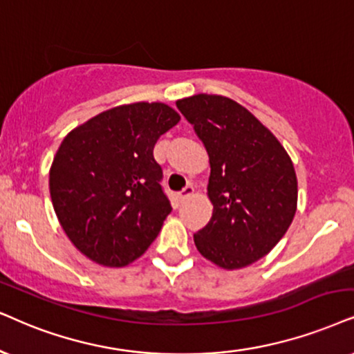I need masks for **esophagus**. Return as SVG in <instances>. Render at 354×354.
Here are the masks:
<instances>
[{
    "mask_svg": "<svg viewBox=\"0 0 354 354\" xmlns=\"http://www.w3.org/2000/svg\"><path fill=\"white\" fill-rule=\"evenodd\" d=\"M192 194H194V187H192V185H187L185 189L180 192V201H185L187 198H191Z\"/></svg>",
    "mask_w": 354,
    "mask_h": 354,
    "instance_id": "esophagus-1",
    "label": "esophagus"
}]
</instances>
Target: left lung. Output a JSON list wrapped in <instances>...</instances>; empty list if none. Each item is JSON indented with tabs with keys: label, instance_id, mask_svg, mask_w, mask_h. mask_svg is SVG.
Instances as JSON below:
<instances>
[{
	"label": "left lung",
	"instance_id": "left-lung-1",
	"mask_svg": "<svg viewBox=\"0 0 354 354\" xmlns=\"http://www.w3.org/2000/svg\"><path fill=\"white\" fill-rule=\"evenodd\" d=\"M207 150V225L194 234L198 252L227 271L266 257L283 239L297 210L292 160L247 107L221 95L176 101Z\"/></svg>",
	"mask_w": 354,
	"mask_h": 354
}]
</instances>
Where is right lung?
<instances>
[{
  "label": "right lung",
  "instance_id": "obj_1",
  "mask_svg": "<svg viewBox=\"0 0 354 354\" xmlns=\"http://www.w3.org/2000/svg\"><path fill=\"white\" fill-rule=\"evenodd\" d=\"M180 119L165 102L115 106L75 127L58 147L48 176L53 209L91 261L127 266L160 234L171 205L153 147Z\"/></svg>",
  "mask_w": 354,
  "mask_h": 354
}]
</instances>
